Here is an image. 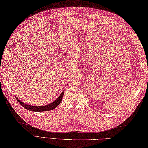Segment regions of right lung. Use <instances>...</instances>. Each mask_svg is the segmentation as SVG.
Listing matches in <instances>:
<instances>
[{
  "label": "right lung",
  "instance_id": "obj_1",
  "mask_svg": "<svg viewBox=\"0 0 148 148\" xmlns=\"http://www.w3.org/2000/svg\"><path fill=\"white\" fill-rule=\"evenodd\" d=\"M64 95V92H62L60 95V96L58 97V98L56 100H55L53 102L50 103V104H49L46 106H30L29 104H25V103H23V102H21L20 100L18 99L17 97H16V99L18 101V102L22 106L25 107V109H26L28 110L33 111V112H44V111L51 110L56 109V107L58 106H59L60 103L61 102Z\"/></svg>",
  "mask_w": 148,
  "mask_h": 148
}]
</instances>
